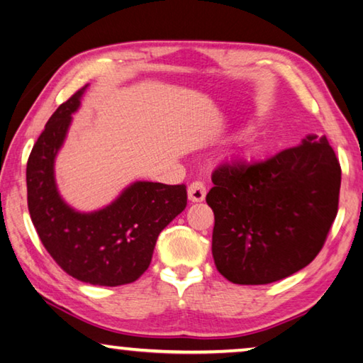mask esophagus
Instances as JSON below:
<instances>
[{
  "label": "esophagus",
  "mask_w": 363,
  "mask_h": 363,
  "mask_svg": "<svg viewBox=\"0 0 363 363\" xmlns=\"http://www.w3.org/2000/svg\"><path fill=\"white\" fill-rule=\"evenodd\" d=\"M187 194H189L190 201L200 203V201L204 200V196H206V186H204L201 181H195L189 186Z\"/></svg>",
  "instance_id": "obj_1"
}]
</instances>
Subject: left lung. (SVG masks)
Returning a JSON list of instances; mask_svg holds the SVG:
<instances>
[{"instance_id": "obj_1", "label": "left lung", "mask_w": 363, "mask_h": 363, "mask_svg": "<svg viewBox=\"0 0 363 363\" xmlns=\"http://www.w3.org/2000/svg\"><path fill=\"white\" fill-rule=\"evenodd\" d=\"M206 201L213 257L233 284L284 279L319 254L338 213L341 168L327 138L309 135L272 159L220 164Z\"/></svg>"}]
</instances>
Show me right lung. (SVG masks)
Instances as JSON below:
<instances>
[{
  "mask_svg": "<svg viewBox=\"0 0 363 363\" xmlns=\"http://www.w3.org/2000/svg\"><path fill=\"white\" fill-rule=\"evenodd\" d=\"M87 85L58 106L26 163L31 222L52 259L72 278L94 286L130 284L146 272L162 230L187 206V190L136 181L94 213L71 208L58 194L55 157Z\"/></svg>",
  "mask_w": 363,
  "mask_h": 363,
  "instance_id": "right-lung-1",
  "label": "right lung"
}]
</instances>
